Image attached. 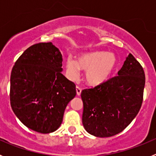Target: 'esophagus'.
<instances>
[{
  "label": "esophagus",
  "instance_id": "esophagus-1",
  "mask_svg": "<svg viewBox=\"0 0 156 156\" xmlns=\"http://www.w3.org/2000/svg\"><path fill=\"white\" fill-rule=\"evenodd\" d=\"M76 90L77 95H78V96H80V94H81V91H82L81 88L79 87H76Z\"/></svg>",
  "mask_w": 156,
  "mask_h": 156
}]
</instances>
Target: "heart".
I'll use <instances>...</instances> for the list:
<instances>
[{
	"label": "heart",
	"mask_w": 156,
	"mask_h": 156,
	"mask_svg": "<svg viewBox=\"0 0 156 156\" xmlns=\"http://www.w3.org/2000/svg\"><path fill=\"white\" fill-rule=\"evenodd\" d=\"M116 65L117 58L114 54L103 51L86 52L80 54L77 61L71 57L66 58V75L71 80H76L80 70H86V82L90 86H98L109 78Z\"/></svg>",
	"instance_id": "heart-1"
}]
</instances>
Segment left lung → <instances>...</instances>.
Listing matches in <instances>:
<instances>
[{
	"label": "left lung",
	"instance_id": "1",
	"mask_svg": "<svg viewBox=\"0 0 156 156\" xmlns=\"http://www.w3.org/2000/svg\"><path fill=\"white\" fill-rule=\"evenodd\" d=\"M144 84L142 66L129 54L117 76L83 90L82 122L87 132L99 137L122 132L138 113Z\"/></svg>",
	"mask_w": 156,
	"mask_h": 156
}]
</instances>
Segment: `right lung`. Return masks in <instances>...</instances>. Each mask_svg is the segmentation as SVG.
Wrapping results in <instances>:
<instances>
[{
	"instance_id": "1",
	"label": "right lung",
	"mask_w": 156,
	"mask_h": 156,
	"mask_svg": "<svg viewBox=\"0 0 156 156\" xmlns=\"http://www.w3.org/2000/svg\"><path fill=\"white\" fill-rule=\"evenodd\" d=\"M62 55L51 42L32 45L15 63L11 106L29 129L49 133L61 126L66 106L76 94V85L62 73Z\"/></svg>"
}]
</instances>
